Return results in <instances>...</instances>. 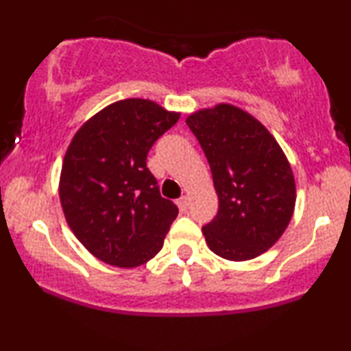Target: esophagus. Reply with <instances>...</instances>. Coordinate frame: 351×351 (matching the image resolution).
<instances>
[{"mask_svg": "<svg viewBox=\"0 0 351 351\" xmlns=\"http://www.w3.org/2000/svg\"><path fill=\"white\" fill-rule=\"evenodd\" d=\"M176 206H178L180 210H186L188 209V196H181L178 201H176Z\"/></svg>", "mask_w": 351, "mask_h": 351, "instance_id": "obj_1", "label": "esophagus"}]
</instances>
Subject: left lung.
<instances>
[{"instance_id": "1", "label": "left lung", "mask_w": 351, "mask_h": 351, "mask_svg": "<svg viewBox=\"0 0 351 351\" xmlns=\"http://www.w3.org/2000/svg\"><path fill=\"white\" fill-rule=\"evenodd\" d=\"M208 158L217 216L202 227L208 247L230 261L271 248L293 217L296 181L285 152L250 112L221 103L186 117Z\"/></svg>"}]
</instances>
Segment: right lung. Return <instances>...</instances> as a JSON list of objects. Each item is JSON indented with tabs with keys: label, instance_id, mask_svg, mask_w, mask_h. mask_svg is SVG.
I'll return each instance as SVG.
<instances>
[{
	"label": "right lung",
	"instance_id": "obj_1",
	"mask_svg": "<svg viewBox=\"0 0 351 351\" xmlns=\"http://www.w3.org/2000/svg\"><path fill=\"white\" fill-rule=\"evenodd\" d=\"M180 119L150 99L103 108L75 132L65 152L58 196L66 223L104 263L135 268L162 250L178 208L160 196L147 154Z\"/></svg>",
	"mask_w": 351,
	"mask_h": 351
}]
</instances>
